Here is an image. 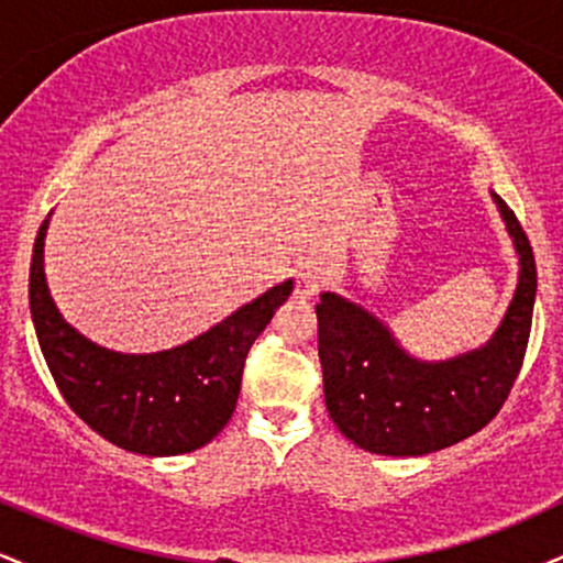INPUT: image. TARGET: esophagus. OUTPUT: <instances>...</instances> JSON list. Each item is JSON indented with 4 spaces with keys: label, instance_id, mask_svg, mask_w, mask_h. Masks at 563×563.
I'll return each instance as SVG.
<instances>
[{
    "label": "esophagus",
    "instance_id": "1",
    "mask_svg": "<svg viewBox=\"0 0 563 563\" xmlns=\"http://www.w3.org/2000/svg\"><path fill=\"white\" fill-rule=\"evenodd\" d=\"M318 288H320V280H318V275L312 273V269H299V273H296V280H294V296L299 301H307V299H312L314 294H318Z\"/></svg>",
    "mask_w": 563,
    "mask_h": 563
}]
</instances>
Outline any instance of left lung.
<instances>
[{"instance_id":"left-lung-1","label":"left lung","mask_w":563,"mask_h":563,"mask_svg":"<svg viewBox=\"0 0 563 563\" xmlns=\"http://www.w3.org/2000/svg\"><path fill=\"white\" fill-rule=\"evenodd\" d=\"M519 254V286L506 318L482 349L423 363L357 303L320 294L318 349L333 423L376 455L416 457L476 434L497 416L525 363L538 267L532 245L506 200L493 192Z\"/></svg>"}]
</instances>
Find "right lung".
<instances>
[{
	"instance_id": "add662e5",
	"label": "right lung",
	"mask_w": 563,
	"mask_h": 563,
	"mask_svg": "<svg viewBox=\"0 0 563 563\" xmlns=\"http://www.w3.org/2000/svg\"><path fill=\"white\" fill-rule=\"evenodd\" d=\"M44 219L29 275L36 339L57 389L89 429L115 448L166 457L209 444L228 426L241 394L243 365L294 280L243 303L230 318L183 346L121 354L97 346L57 312L44 280Z\"/></svg>"
}]
</instances>
